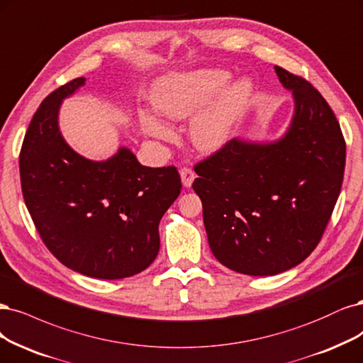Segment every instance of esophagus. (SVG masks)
I'll return each instance as SVG.
<instances>
[{
    "instance_id": "esophagus-1",
    "label": "esophagus",
    "mask_w": 363,
    "mask_h": 363,
    "mask_svg": "<svg viewBox=\"0 0 363 363\" xmlns=\"http://www.w3.org/2000/svg\"><path fill=\"white\" fill-rule=\"evenodd\" d=\"M180 179L184 187H191L195 180V172L191 168H182L180 169Z\"/></svg>"
}]
</instances>
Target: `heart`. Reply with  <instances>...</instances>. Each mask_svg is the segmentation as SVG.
Listing matches in <instances>:
<instances>
[{
    "label": "heart",
    "mask_w": 363,
    "mask_h": 363,
    "mask_svg": "<svg viewBox=\"0 0 363 363\" xmlns=\"http://www.w3.org/2000/svg\"><path fill=\"white\" fill-rule=\"evenodd\" d=\"M230 79L231 73L223 69L167 73L155 81L150 99L157 114L168 120L183 121L196 111L189 124V138L199 152L215 153L228 143L254 91V84L249 78L243 77L231 82ZM213 95L217 97L206 106ZM140 124L155 140H172V129L155 114L141 112Z\"/></svg>",
    "instance_id": "1"
}]
</instances>
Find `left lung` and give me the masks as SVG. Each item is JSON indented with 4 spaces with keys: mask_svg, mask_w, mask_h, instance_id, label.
Listing matches in <instances>:
<instances>
[{
    "mask_svg": "<svg viewBox=\"0 0 363 363\" xmlns=\"http://www.w3.org/2000/svg\"><path fill=\"white\" fill-rule=\"evenodd\" d=\"M294 111L273 141L234 138L195 167L208 246L234 272L273 277L315 249L341 192L345 141L333 111L303 78L274 66Z\"/></svg>",
    "mask_w": 363,
    "mask_h": 363,
    "instance_id": "left-lung-1",
    "label": "left lung"
}]
</instances>
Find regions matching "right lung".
Segmentation results:
<instances>
[{"label":"right lung","mask_w":363,"mask_h":363,"mask_svg":"<svg viewBox=\"0 0 363 363\" xmlns=\"http://www.w3.org/2000/svg\"><path fill=\"white\" fill-rule=\"evenodd\" d=\"M85 82L60 86L35 111L19 156L22 194L62 264L90 278H129L157 257L159 222L180 195V176L174 167L141 165L128 147L105 160L74 152L58 116L62 101Z\"/></svg>","instance_id":"obj_1"}]
</instances>
